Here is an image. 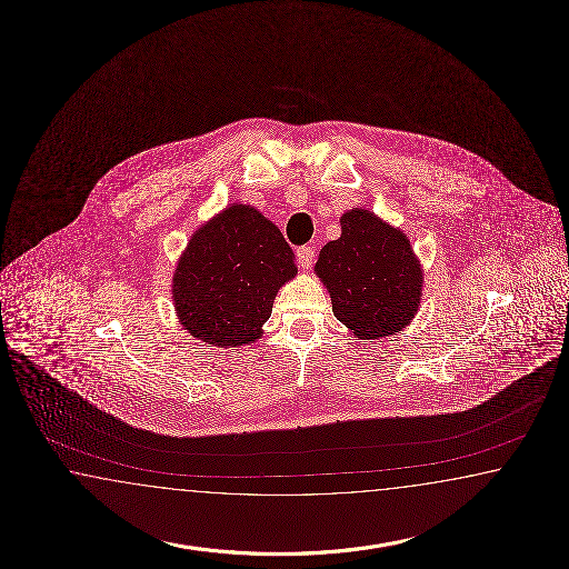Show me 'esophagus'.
I'll use <instances>...</instances> for the list:
<instances>
[{"label": "esophagus", "mask_w": 569, "mask_h": 569, "mask_svg": "<svg viewBox=\"0 0 569 569\" xmlns=\"http://www.w3.org/2000/svg\"><path fill=\"white\" fill-rule=\"evenodd\" d=\"M298 261L303 269H310L315 263V249L312 247H300L298 249Z\"/></svg>", "instance_id": "34e87169"}]
</instances>
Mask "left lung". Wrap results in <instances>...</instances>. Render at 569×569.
<instances>
[{
    "label": "left lung",
    "instance_id": "left-lung-1",
    "mask_svg": "<svg viewBox=\"0 0 569 569\" xmlns=\"http://www.w3.org/2000/svg\"><path fill=\"white\" fill-rule=\"evenodd\" d=\"M315 273L357 341L386 339L418 315L425 271L410 239L366 208L341 216V237L320 249Z\"/></svg>",
    "mask_w": 569,
    "mask_h": 569
}]
</instances>
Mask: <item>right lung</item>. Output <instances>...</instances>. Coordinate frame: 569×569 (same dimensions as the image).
Instances as JSON below:
<instances>
[{"mask_svg":"<svg viewBox=\"0 0 569 569\" xmlns=\"http://www.w3.org/2000/svg\"><path fill=\"white\" fill-rule=\"evenodd\" d=\"M296 276L279 228L254 206L230 203L198 227L177 261V320L208 347L251 345L263 337L279 288Z\"/></svg>","mask_w":569,"mask_h":569,"instance_id":"add662e5","label":"right lung"}]
</instances>
